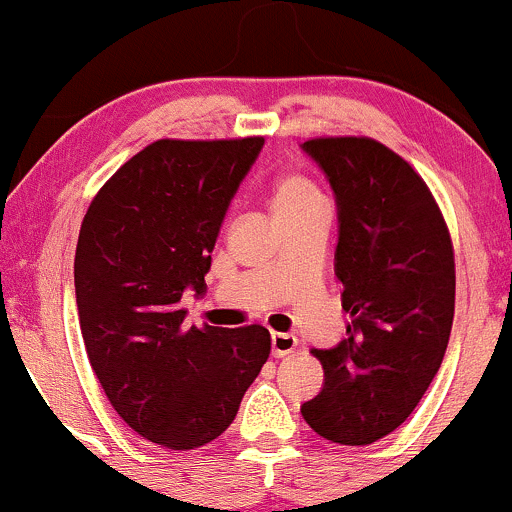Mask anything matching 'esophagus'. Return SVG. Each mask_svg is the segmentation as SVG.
<instances>
[{
	"instance_id": "obj_1",
	"label": "esophagus",
	"mask_w": 512,
	"mask_h": 512,
	"mask_svg": "<svg viewBox=\"0 0 512 512\" xmlns=\"http://www.w3.org/2000/svg\"><path fill=\"white\" fill-rule=\"evenodd\" d=\"M295 346H298V337H295V334H285V332L271 334V351L276 359H283V356L293 354Z\"/></svg>"
}]
</instances>
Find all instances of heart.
Returning a JSON list of instances; mask_svg holds the SVG:
<instances>
[{
  "label": "heart",
  "mask_w": 512,
  "mask_h": 512,
  "mask_svg": "<svg viewBox=\"0 0 512 512\" xmlns=\"http://www.w3.org/2000/svg\"><path fill=\"white\" fill-rule=\"evenodd\" d=\"M324 202L322 192L315 188L307 178L302 175H283L276 180L271 192V205L276 217H285V214H293L305 210V207Z\"/></svg>",
  "instance_id": "obj_1"
}]
</instances>
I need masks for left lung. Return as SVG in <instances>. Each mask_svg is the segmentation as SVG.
<instances>
[{
	"instance_id": "1",
	"label": "left lung",
	"mask_w": 512,
	"mask_h": 512,
	"mask_svg": "<svg viewBox=\"0 0 512 512\" xmlns=\"http://www.w3.org/2000/svg\"><path fill=\"white\" fill-rule=\"evenodd\" d=\"M302 151L334 190V273L346 337L315 349L324 383L300 405L320 437L371 444L403 425L442 366L454 320V251L425 180L378 141L312 139Z\"/></svg>"
}]
</instances>
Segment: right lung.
<instances>
[{
	"label": "right lung",
	"instance_id": "obj_1",
	"mask_svg": "<svg viewBox=\"0 0 512 512\" xmlns=\"http://www.w3.org/2000/svg\"><path fill=\"white\" fill-rule=\"evenodd\" d=\"M263 148L161 139L97 192L75 251V300L92 371L141 437L195 449L232 425L271 354L261 324L188 327L185 290L207 293L212 249Z\"/></svg>",
	"mask_w": 512,
	"mask_h": 512
}]
</instances>
